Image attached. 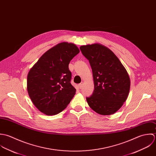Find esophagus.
Here are the masks:
<instances>
[{
    "label": "esophagus",
    "mask_w": 156,
    "mask_h": 156,
    "mask_svg": "<svg viewBox=\"0 0 156 156\" xmlns=\"http://www.w3.org/2000/svg\"><path fill=\"white\" fill-rule=\"evenodd\" d=\"M83 84H84V83H83V82H81L80 84H79V85H78V86H79V87H80V89H82L83 88Z\"/></svg>",
    "instance_id": "34e87169"
}]
</instances>
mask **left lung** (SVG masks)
Returning a JSON list of instances; mask_svg holds the SVG:
<instances>
[{
	"label": "left lung",
	"mask_w": 156,
	"mask_h": 156,
	"mask_svg": "<svg viewBox=\"0 0 156 156\" xmlns=\"http://www.w3.org/2000/svg\"><path fill=\"white\" fill-rule=\"evenodd\" d=\"M80 50L90 62L93 73L94 93L86 98L89 107L102 115L115 113L129 94L127 71L116 55L101 44L81 46Z\"/></svg>",
	"instance_id": "left-lung-1"
}]
</instances>
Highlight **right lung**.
I'll return each instance as SVG.
<instances>
[{"instance_id": "obj_1", "label": "right lung", "mask_w": 156, "mask_h": 156, "mask_svg": "<svg viewBox=\"0 0 156 156\" xmlns=\"http://www.w3.org/2000/svg\"><path fill=\"white\" fill-rule=\"evenodd\" d=\"M79 52L75 44L60 43L46 51L30 69L27 90L41 113L49 116L60 113L75 94L69 64Z\"/></svg>"}]
</instances>
